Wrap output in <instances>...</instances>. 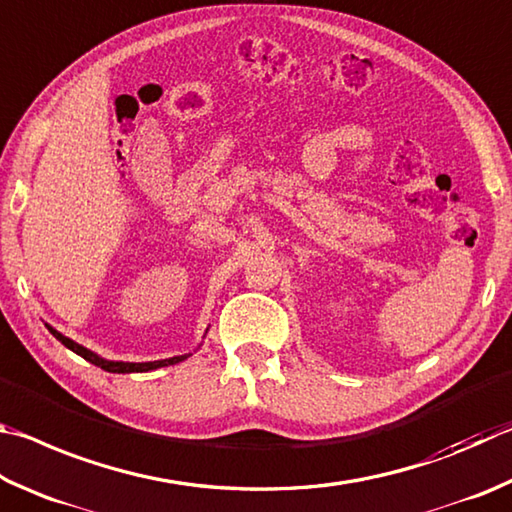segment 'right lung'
<instances>
[{
	"mask_svg": "<svg viewBox=\"0 0 512 512\" xmlns=\"http://www.w3.org/2000/svg\"><path fill=\"white\" fill-rule=\"evenodd\" d=\"M47 328L51 330V335L56 337L58 342H62V344L69 348V351H74L76 355H80L87 362H92L94 366H101V369L107 371V373H146V371L161 369V366L177 364V362H182V360H186V357H188V355H177V357H168V360H157V362H110V360H103L101 355L87 351L85 346L76 344L74 339H69V337H65L62 333H58L56 328H51V326H47Z\"/></svg>",
	"mask_w": 512,
	"mask_h": 512,
	"instance_id": "add662e5",
	"label": "right lung"
}]
</instances>
